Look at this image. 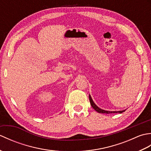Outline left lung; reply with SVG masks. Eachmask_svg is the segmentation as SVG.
I'll list each match as a JSON object with an SVG mask.
<instances>
[{"label": "left lung", "instance_id": "1", "mask_svg": "<svg viewBox=\"0 0 151 151\" xmlns=\"http://www.w3.org/2000/svg\"><path fill=\"white\" fill-rule=\"evenodd\" d=\"M89 101H90V104L91 105V106L93 108V109L95 111H97V112H99V113H101V114H111V113L116 114V113H119V114H121V113H123V112L125 111V110H122V111H113L104 110H102V109L99 108L94 103V102L93 101L90 95H89Z\"/></svg>", "mask_w": 151, "mask_h": 151}]
</instances>
